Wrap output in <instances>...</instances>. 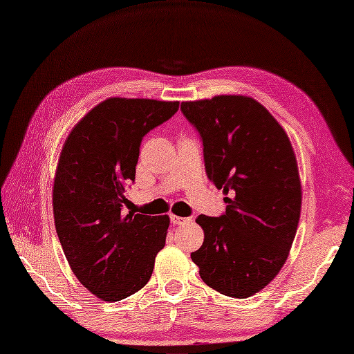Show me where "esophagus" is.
Here are the masks:
<instances>
[{"label": "esophagus", "instance_id": "1", "mask_svg": "<svg viewBox=\"0 0 354 354\" xmlns=\"http://www.w3.org/2000/svg\"><path fill=\"white\" fill-rule=\"evenodd\" d=\"M189 221V218H185V217H178V216H174V214H171V223L173 224H185V223H187Z\"/></svg>", "mask_w": 354, "mask_h": 354}]
</instances>
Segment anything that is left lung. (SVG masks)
Returning a JSON list of instances; mask_svg holds the SVG:
<instances>
[{"instance_id":"8db88e82","label":"left lung","mask_w":354,"mask_h":354,"mask_svg":"<svg viewBox=\"0 0 354 354\" xmlns=\"http://www.w3.org/2000/svg\"><path fill=\"white\" fill-rule=\"evenodd\" d=\"M181 111L199 131L207 176L227 203L221 217H198L203 243L192 261L209 288L248 298L281 272L295 238L303 192L294 147L248 95L181 102Z\"/></svg>"}]
</instances>
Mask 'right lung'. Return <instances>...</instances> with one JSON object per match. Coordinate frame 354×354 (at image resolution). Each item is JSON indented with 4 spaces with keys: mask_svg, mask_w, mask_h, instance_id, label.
<instances>
[{
    "mask_svg": "<svg viewBox=\"0 0 354 354\" xmlns=\"http://www.w3.org/2000/svg\"><path fill=\"white\" fill-rule=\"evenodd\" d=\"M178 104L109 97L84 115L63 143L53 185L56 232L73 274L103 301L140 291L165 246L167 214H124L121 207L143 136Z\"/></svg>",
    "mask_w": 354,
    "mask_h": 354,
    "instance_id": "obj_1",
    "label": "right lung"
}]
</instances>
